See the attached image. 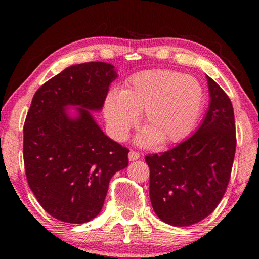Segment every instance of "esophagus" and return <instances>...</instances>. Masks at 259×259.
Wrapping results in <instances>:
<instances>
[{
	"label": "esophagus",
	"mask_w": 259,
	"mask_h": 259,
	"mask_svg": "<svg viewBox=\"0 0 259 259\" xmlns=\"http://www.w3.org/2000/svg\"><path fill=\"white\" fill-rule=\"evenodd\" d=\"M139 158H140V154L138 153V152H136V151H131L130 153H128V160L130 161H136Z\"/></svg>",
	"instance_id": "esophagus-1"
}]
</instances>
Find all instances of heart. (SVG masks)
<instances>
[{"label":"heart","instance_id":"1","mask_svg":"<svg viewBox=\"0 0 259 259\" xmlns=\"http://www.w3.org/2000/svg\"><path fill=\"white\" fill-rule=\"evenodd\" d=\"M204 90L199 81L175 70H148L128 80L122 91L112 90L104 102L108 132L125 140L144 112L147 125L136 143L150 147L159 140L173 144L191 133L203 112Z\"/></svg>","mask_w":259,"mask_h":259}]
</instances>
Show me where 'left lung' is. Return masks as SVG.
Returning a JSON list of instances; mask_svg holds the SVG:
<instances>
[{"instance_id":"1","label":"left lung","mask_w":259,"mask_h":259,"mask_svg":"<svg viewBox=\"0 0 259 259\" xmlns=\"http://www.w3.org/2000/svg\"><path fill=\"white\" fill-rule=\"evenodd\" d=\"M210 104L193 136L164 153L146 155L150 198L159 219L172 226L203 221L218 206L228 187L236 152L233 107L206 75Z\"/></svg>"}]
</instances>
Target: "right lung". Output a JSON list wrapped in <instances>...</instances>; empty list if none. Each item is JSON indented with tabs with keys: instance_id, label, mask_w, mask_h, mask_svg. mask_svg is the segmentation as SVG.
Here are the masks:
<instances>
[{
	"instance_id": "1",
	"label": "right lung",
	"mask_w": 259,
	"mask_h": 259,
	"mask_svg": "<svg viewBox=\"0 0 259 259\" xmlns=\"http://www.w3.org/2000/svg\"><path fill=\"white\" fill-rule=\"evenodd\" d=\"M118 77L111 63L70 66L35 93L23 127L30 190L58 221L83 224L100 213L109 180L128 166V150L113 141L92 112L104 107Z\"/></svg>"
}]
</instances>
